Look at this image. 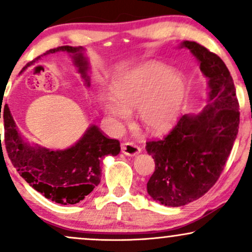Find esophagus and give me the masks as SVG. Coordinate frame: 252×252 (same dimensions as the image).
<instances>
[{
  "label": "esophagus",
  "mask_w": 252,
  "mask_h": 252,
  "mask_svg": "<svg viewBox=\"0 0 252 252\" xmlns=\"http://www.w3.org/2000/svg\"><path fill=\"white\" fill-rule=\"evenodd\" d=\"M121 148H122V153L126 156H136L141 153V148L132 142H126Z\"/></svg>",
  "instance_id": "esophagus-1"
}]
</instances>
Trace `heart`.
I'll list each match as a JSON object with an SVG mask.
<instances>
[{
  "mask_svg": "<svg viewBox=\"0 0 252 252\" xmlns=\"http://www.w3.org/2000/svg\"><path fill=\"white\" fill-rule=\"evenodd\" d=\"M115 98H104L103 108L111 117L126 120L128 108L138 107V118L151 132L170 129L180 116L187 95L184 78L160 63H145L118 77Z\"/></svg>",
  "mask_w": 252,
  "mask_h": 252,
  "instance_id": "obj_1",
  "label": "heart"
}]
</instances>
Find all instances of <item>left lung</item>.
I'll use <instances>...</instances> for the list:
<instances>
[{"instance_id": "8db88e82", "label": "left lung", "mask_w": 252, "mask_h": 252, "mask_svg": "<svg viewBox=\"0 0 252 252\" xmlns=\"http://www.w3.org/2000/svg\"><path fill=\"white\" fill-rule=\"evenodd\" d=\"M197 57L209 78V103L196 116H182L162 139L147 142L155 171L148 193L160 204L182 207L215 186L238 134L239 103L229 69L220 56L199 43H182Z\"/></svg>"}]
</instances>
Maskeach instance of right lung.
<instances>
[{
    "mask_svg": "<svg viewBox=\"0 0 252 252\" xmlns=\"http://www.w3.org/2000/svg\"><path fill=\"white\" fill-rule=\"evenodd\" d=\"M61 50L74 56L78 71L88 81V63L81 53L82 48L62 45L48 50L44 55ZM3 120L5 149L17 172L36 191L63 205L76 204L89 195L101 182V162L104 156H116L121 151L118 139L109 138L96 126H90L83 137L66 150L32 148L17 132L9 108H4Z\"/></svg>",
    "mask_w": 252,
    "mask_h": 252,
    "instance_id": "obj_1",
    "label": "right lung"
}]
</instances>
